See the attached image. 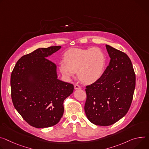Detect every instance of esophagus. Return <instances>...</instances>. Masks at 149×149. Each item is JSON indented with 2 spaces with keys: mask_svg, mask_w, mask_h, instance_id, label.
<instances>
[{
  "mask_svg": "<svg viewBox=\"0 0 149 149\" xmlns=\"http://www.w3.org/2000/svg\"><path fill=\"white\" fill-rule=\"evenodd\" d=\"M74 88L75 89V90H77V89H79V88H81V87L78 85V84H75L74 85Z\"/></svg>",
  "mask_w": 149,
  "mask_h": 149,
  "instance_id": "esophagus-1",
  "label": "esophagus"
}]
</instances>
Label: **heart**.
I'll use <instances>...</instances> for the list:
<instances>
[{
  "instance_id": "heart-1",
  "label": "heart",
  "mask_w": 149,
  "mask_h": 149,
  "mask_svg": "<svg viewBox=\"0 0 149 149\" xmlns=\"http://www.w3.org/2000/svg\"><path fill=\"white\" fill-rule=\"evenodd\" d=\"M64 59L59 63L61 72L68 79L77 72L79 80L86 84L98 81L104 72L107 65L105 53L97 47L71 49L66 53Z\"/></svg>"
}]
</instances>
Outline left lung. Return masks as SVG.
<instances>
[{"instance_id":"1","label":"left lung","mask_w":149,"mask_h":149,"mask_svg":"<svg viewBox=\"0 0 149 149\" xmlns=\"http://www.w3.org/2000/svg\"><path fill=\"white\" fill-rule=\"evenodd\" d=\"M109 65L97 81L87 86L84 111L91 123L109 126L128 112L136 87V74L126 53L106 45Z\"/></svg>"}]
</instances>
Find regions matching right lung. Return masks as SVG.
I'll return each instance as SVG.
<instances>
[{"instance_id": "right-lung-1", "label": "right lung", "mask_w": 149, "mask_h": 149, "mask_svg": "<svg viewBox=\"0 0 149 149\" xmlns=\"http://www.w3.org/2000/svg\"><path fill=\"white\" fill-rule=\"evenodd\" d=\"M61 47L39 48L24 55L11 74L13 104L35 128L57 124L63 113V101L74 91L73 84L57 79L56 65L46 58Z\"/></svg>"}]
</instances>
